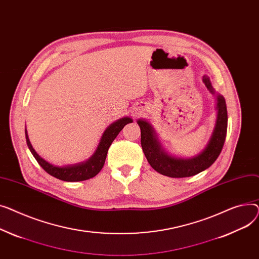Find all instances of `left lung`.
<instances>
[{
    "mask_svg": "<svg viewBox=\"0 0 259 259\" xmlns=\"http://www.w3.org/2000/svg\"><path fill=\"white\" fill-rule=\"evenodd\" d=\"M203 82L212 94H215L214 89L207 76H203ZM218 116L215 126L210 140L201 153L189 159L170 156L161 146L157 134L146 120L139 119L137 123L141 130V145L143 153L153 168L163 176L170 178H187L200 174L215 162L223 149L228 125L227 105L222 95H217Z\"/></svg>",
    "mask_w": 259,
    "mask_h": 259,
    "instance_id": "obj_1",
    "label": "left lung"
}]
</instances>
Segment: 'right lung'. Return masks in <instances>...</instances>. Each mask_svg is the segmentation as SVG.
<instances>
[{
    "label": "right lung",
    "mask_w": 259,
    "mask_h": 259,
    "mask_svg": "<svg viewBox=\"0 0 259 259\" xmlns=\"http://www.w3.org/2000/svg\"><path fill=\"white\" fill-rule=\"evenodd\" d=\"M131 122H133V120L130 117H124L115 121V122L110 124L108 128H106L102 134L98 146L92 156L84 162L77 163L74 165H66V166H54L49 162L44 160L42 158H40L34 150V148L32 147L31 143H30L26 128H25V135H26L27 145L30 151H31L33 157L35 158L37 163L42 167V169L45 171H47L52 177L62 181L79 182V181H85L95 177L102 169L111 144L113 143L118 134L122 131V128Z\"/></svg>",
    "instance_id": "add662e5"
}]
</instances>
